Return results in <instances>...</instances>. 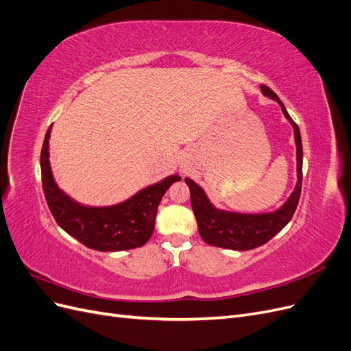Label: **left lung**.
<instances>
[{
    "mask_svg": "<svg viewBox=\"0 0 351 351\" xmlns=\"http://www.w3.org/2000/svg\"><path fill=\"white\" fill-rule=\"evenodd\" d=\"M263 95L277 101L281 110L294 129V139L297 145V186L294 192L285 202L282 208L269 214L249 215L234 214V212H222L210 205L204 190L197 186L193 180L186 178V184L190 189V202H192L193 214L196 217L197 230L200 237L210 246L231 249V250H250L259 247L269 241L278 231H281L293 218L302 193V178H303V147L299 125L287 112L284 104L268 86L261 84Z\"/></svg>",
    "mask_w": 351,
    "mask_h": 351,
    "instance_id": "left-lung-1",
    "label": "left lung"
}]
</instances>
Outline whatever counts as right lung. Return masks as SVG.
Returning a JSON list of instances; mask_svg holds the SVG:
<instances>
[{"instance_id": "add662e5", "label": "right lung", "mask_w": 351, "mask_h": 351, "mask_svg": "<svg viewBox=\"0 0 351 351\" xmlns=\"http://www.w3.org/2000/svg\"><path fill=\"white\" fill-rule=\"evenodd\" d=\"M49 133L51 127L42 145L40 173L47 204L57 224L86 247L99 252H119L143 246L154 232L159 202L168 187L182 178L178 176L168 177L115 206H82L62 193L52 178L48 159Z\"/></svg>"}]
</instances>
